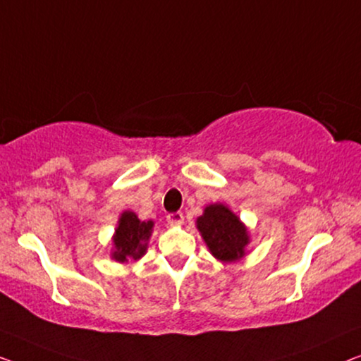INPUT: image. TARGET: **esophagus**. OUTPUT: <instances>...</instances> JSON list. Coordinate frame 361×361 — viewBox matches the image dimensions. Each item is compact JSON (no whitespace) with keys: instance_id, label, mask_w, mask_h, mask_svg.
Masks as SVG:
<instances>
[{"instance_id":"esophagus-1","label":"esophagus","mask_w":361,"mask_h":361,"mask_svg":"<svg viewBox=\"0 0 361 361\" xmlns=\"http://www.w3.org/2000/svg\"><path fill=\"white\" fill-rule=\"evenodd\" d=\"M166 221H169V224L171 226H181L185 217H183L181 212H171V214L166 216Z\"/></svg>"}]
</instances>
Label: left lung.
Masks as SVG:
<instances>
[{"label":"left lung","instance_id":"1","mask_svg":"<svg viewBox=\"0 0 361 361\" xmlns=\"http://www.w3.org/2000/svg\"><path fill=\"white\" fill-rule=\"evenodd\" d=\"M196 229L216 260L235 263L247 255L250 232L227 204H207L196 219Z\"/></svg>","mask_w":361,"mask_h":361}]
</instances>
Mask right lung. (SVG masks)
<instances>
[{
  "label": "right lung",
  "mask_w": 361,
  "mask_h": 361,
  "mask_svg": "<svg viewBox=\"0 0 361 361\" xmlns=\"http://www.w3.org/2000/svg\"><path fill=\"white\" fill-rule=\"evenodd\" d=\"M154 226V221H140L135 212H121L118 226L113 233L111 258L118 263H128L129 260H139L144 257Z\"/></svg>",
  "instance_id": "add662e5"
}]
</instances>
